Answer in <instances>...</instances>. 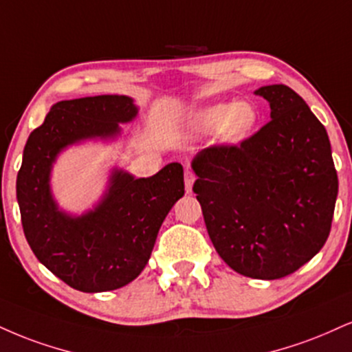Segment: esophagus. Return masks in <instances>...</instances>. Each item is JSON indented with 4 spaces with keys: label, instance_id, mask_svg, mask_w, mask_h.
Masks as SVG:
<instances>
[{
    "label": "esophagus",
    "instance_id": "obj_1",
    "mask_svg": "<svg viewBox=\"0 0 352 352\" xmlns=\"http://www.w3.org/2000/svg\"><path fill=\"white\" fill-rule=\"evenodd\" d=\"M195 180H197V175H195L192 170L185 172V190H187V193L192 192Z\"/></svg>",
    "mask_w": 352,
    "mask_h": 352
}]
</instances>
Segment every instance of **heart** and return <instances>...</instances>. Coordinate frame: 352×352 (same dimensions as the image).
<instances>
[{
    "mask_svg": "<svg viewBox=\"0 0 352 352\" xmlns=\"http://www.w3.org/2000/svg\"><path fill=\"white\" fill-rule=\"evenodd\" d=\"M257 122V111L249 103H217L195 113L193 126L201 133H221L226 142L244 141Z\"/></svg>",
    "mask_w": 352,
    "mask_h": 352,
    "instance_id": "heart-1",
    "label": "heart"
}]
</instances>
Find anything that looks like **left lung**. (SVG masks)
Listing matches in <instances>:
<instances>
[{"label": "left lung", "instance_id": "obj_1", "mask_svg": "<svg viewBox=\"0 0 352 352\" xmlns=\"http://www.w3.org/2000/svg\"><path fill=\"white\" fill-rule=\"evenodd\" d=\"M270 120L239 146H211L193 159L210 239L232 270L274 280L320 252L338 197L324 126L287 85L261 87Z\"/></svg>", "mask_w": 352, "mask_h": 352}]
</instances>
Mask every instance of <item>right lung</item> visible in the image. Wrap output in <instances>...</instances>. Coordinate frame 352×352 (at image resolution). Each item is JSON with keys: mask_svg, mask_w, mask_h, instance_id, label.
Instances as JSON below:
<instances>
[{"mask_svg": "<svg viewBox=\"0 0 352 352\" xmlns=\"http://www.w3.org/2000/svg\"><path fill=\"white\" fill-rule=\"evenodd\" d=\"M138 114L124 95L58 101L29 135L16 180L24 236L39 262L72 289L95 294L133 282L149 261L165 217L184 197V167L172 162L149 179L113 170L103 200L82 217L58 210L50 170L58 152L93 138H114Z\"/></svg>", "mask_w": 352, "mask_h": 352, "instance_id": "1", "label": "right lung"}]
</instances>
